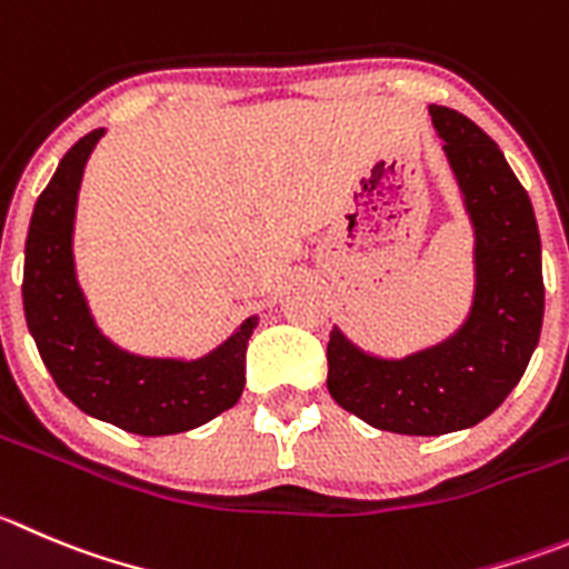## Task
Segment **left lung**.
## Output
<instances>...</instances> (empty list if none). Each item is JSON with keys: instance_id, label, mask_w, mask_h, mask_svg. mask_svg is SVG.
I'll return each instance as SVG.
<instances>
[{"instance_id": "left-lung-1", "label": "left lung", "mask_w": 569, "mask_h": 569, "mask_svg": "<svg viewBox=\"0 0 569 569\" xmlns=\"http://www.w3.org/2000/svg\"><path fill=\"white\" fill-rule=\"evenodd\" d=\"M475 230V295L458 331L387 359L328 339V392L381 432L446 435L491 416L519 385L541 333L545 283L533 204L500 146L469 117L429 106Z\"/></svg>"}]
</instances>
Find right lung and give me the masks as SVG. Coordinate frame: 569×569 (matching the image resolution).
<instances>
[{
  "label": "right lung",
  "mask_w": 569,
  "mask_h": 569,
  "mask_svg": "<svg viewBox=\"0 0 569 569\" xmlns=\"http://www.w3.org/2000/svg\"><path fill=\"white\" fill-rule=\"evenodd\" d=\"M106 129L63 153L39 196L24 243V320L58 390L87 416L134 435H177L238 405L247 376V317L199 359L140 357L111 342L94 322L76 272V210L83 168Z\"/></svg>",
  "instance_id": "obj_1"
}]
</instances>
